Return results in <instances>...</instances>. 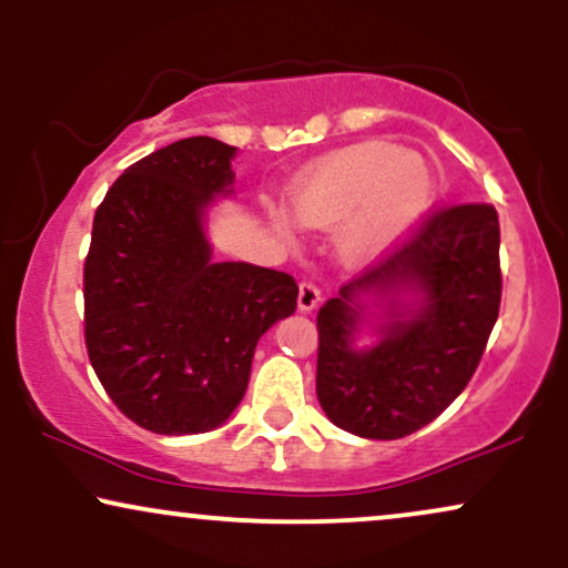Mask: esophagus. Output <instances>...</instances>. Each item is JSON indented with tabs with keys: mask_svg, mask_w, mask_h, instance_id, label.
I'll use <instances>...</instances> for the list:
<instances>
[{
	"mask_svg": "<svg viewBox=\"0 0 568 568\" xmlns=\"http://www.w3.org/2000/svg\"><path fill=\"white\" fill-rule=\"evenodd\" d=\"M320 301H322V293L317 285H312V283L298 285V312H304V314L314 312V308L320 306Z\"/></svg>",
	"mask_w": 568,
	"mask_h": 568,
	"instance_id": "obj_1",
	"label": "esophagus"
}]
</instances>
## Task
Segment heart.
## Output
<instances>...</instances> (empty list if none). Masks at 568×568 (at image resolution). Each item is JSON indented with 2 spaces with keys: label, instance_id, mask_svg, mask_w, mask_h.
I'll return each instance as SVG.
<instances>
[{
  "label": "heart",
  "instance_id": "b5f03b06",
  "mask_svg": "<svg viewBox=\"0 0 568 568\" xmlns=\"http://www.w3.org/2000/svg\"><path fill=\"white\" fill-rule=\"evenodd\" d=\"M433 201L429 162L387 141L337 149L301 170L285 189V206L298 225L312 231L338 225L335 254L351 267H369L393 254L427 217ZM270 222L280 239H293L283 212H272Z\"/></svg>",
  "mask_w": 568,
  "mask_h": 568
}]
</instances>
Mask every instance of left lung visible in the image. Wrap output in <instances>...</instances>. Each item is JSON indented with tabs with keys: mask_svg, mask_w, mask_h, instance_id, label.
I'll use <instances>...</instances> for the list:
<instances>
[{
	"mask_svg": "<svg viewBox=\"0 0 568 568\" xmlns=\"http://www.w3.org/2000/svg\"><path fill=\"white\" fill-rule=\"evenodd\" d=\"M490 204L433 214L317 314V398L335 427L398 440L437 419L475 375L500 308Z\"/></svg>",
	"mask_w": 568,
	"mask_h": 568,
	"instance_id": "obj_1",
	"label": "left lung"
}]
</instances>
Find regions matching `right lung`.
<instances>
[{
    "mask_svg": "<svg viewBox=\"0 0 568 568\" xmlns=\"http://www.w3.org/2000/svg\"><path fill=\"white\" fill-rule=\"evenodd\" d=\"M239 149L193 135L131 164L93 217L85 346L114 406L156 435L225 425L260 337L296 312L288 272L214 262L206 235L233 196Z\"/></svg>",
    "mask_w": 568,
    "mask_h": 568,
    "instance_id": "add662e5",
    "label": "right lung"
}]
</instances>
